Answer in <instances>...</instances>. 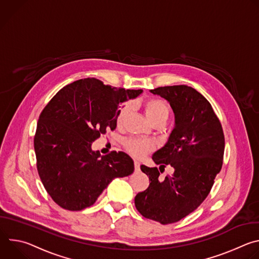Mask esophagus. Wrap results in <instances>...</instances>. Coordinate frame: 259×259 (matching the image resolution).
<instances>
[{
  "instance_id": "obj_1",
  "label": "esophagus",
  "mask_w": 259,
  "mask_h": 259,
  "mask_svg": "<svg viewBox=\"0 0 259 259\" xmlns=\"http://www.w3.org/2000/svg\"><path fill=\"white\" fill-rule=\"evenodd\" d=\"M134 167H135V171H139V169H140V164H139V162L134 161Z\"/></svg>"
}]
</instances>
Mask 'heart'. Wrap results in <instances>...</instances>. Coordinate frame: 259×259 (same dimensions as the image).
Instances as JSON below:
<instances>
[{
  "mask_svg": "<svg viewBox=\"0 0 259 259\" xmlns=\"http://www.w3.org/2000/svg\"><path fill=\"white\" fill-rule=\"evenodd\" d=\"M131 110V105L126 104L120 110L117 116L118 125L123 124L127 116ZM144 110L147 118L156 125L158 123H166L169 118V106L168 104L159 98L149 99L144 102ZM125 150L135 158H142L147 153L152 152L155 149V144L151 140L139 139V138H129L124 142Z\"/></svg>",
  "mask_w": 259,
  "mask_h": 259,
  "instance_id": "heart-1",
  "label": "heart"
}]
</instances>
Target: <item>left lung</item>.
<instances>
[{"label": "left lung", "mask_w": 259, "mask_h": 259, "mask_svg": "<svg viewBox=\"0 0 259 259\" xmlns=\"http://www.w3.org/2000/svg\"><path fill=\"white\" fill-rule=\"evenodd\" d=\"M150 91L165 98L175 116L168 141L153 155L160 168L170 165L174 173L161 180L158 168L141 165L151 182L136 195L135 207L145 218L168 225L192 213L207 198L223 167L225 135L210 102L196 89L176 85Z\"/></svg>", "instance_id": "8db88e82"}]
</instances>
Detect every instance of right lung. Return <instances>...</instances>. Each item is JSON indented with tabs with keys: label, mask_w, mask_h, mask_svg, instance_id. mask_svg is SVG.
<instances>
[{
	"label": "right lung",
	"mask_w": 259,
	"mask_h": 259,
	"mask_svg": "<svg viewBox=\"0 0 259 259\" xmlns=\"http://www.w3.org/2000/svg\"><path fill=\"white\" fill-rule=\"evenodd\" d=\"M142 90L104 85L95 78L66 85L41 113L33 138L36 168L44 188L61 208L92 206L113 179L134 171L123 152L101 156L92 142L115 130L120 105Z\"/></svg>",
	"instance_id": "add662e5"
}]
</instances>
